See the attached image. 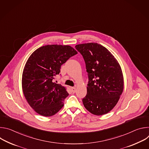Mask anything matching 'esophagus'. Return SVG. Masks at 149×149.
I'll list each match as a JSON object with an SVG mask.
<instances>
[{
  "mask_svg": "<svg viewBox=\"0 0 149 149\" xmlns=\"http://www.w3.org/2000/svg\"><path fill=\"white\" fill-rule=\"evenodd\" d=\"M71 91L73 93H75L76 91V88L75 87H71Z\"/></svg>",
  "mask_w": 149,
  "mask_h": 149,
  "instance_id": "1",
  "label": "esophagus"
}]
</instances>
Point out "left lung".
<instances>
[{
	"instance_id": "obj_1",
	"label": "left lung",
	"mask_w": 149,
	"mask_h": 149,
	"mask_svg": "<svg viewBox=\"0 0 149 149\" xmlns=\"http://www.w3.org/2000/svg\"><path fill=\"white\" fill-rule=\"evenodd\" d=\"M82 55L88 77L87 93L82 99L91 113H108L117 104L123 88V76L118 62L111 53L97 43L77 45Z\"/></svg>"
}]
</instances>
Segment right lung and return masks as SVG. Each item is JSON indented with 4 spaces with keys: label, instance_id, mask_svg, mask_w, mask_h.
Segmentation results:
<instances>
[{
    "label": "right lung",
    "instance_id": "1",
    "mask_svg": "<svg viewBox=\"0 0 149 149\" xmlns=\"http://www.w3.org/2000/svg\"><path fill=\"white\" fill-rule=\"evenodd\" d=\"M77 54L68 45H49L39 48L29 56L23 71L22 90L28 102L39 114L52 116L63 106V100L69 94L53 79L63 63Z\"/></svg>",
    "mask_w": 149,
    "mask_h": 149
}]
</instances>
